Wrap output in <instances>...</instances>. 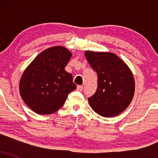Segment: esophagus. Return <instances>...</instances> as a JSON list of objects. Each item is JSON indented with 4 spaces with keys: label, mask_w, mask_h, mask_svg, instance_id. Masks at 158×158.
Instances as JSON below:
<instances>
[{
    "label": "esophagus",
    "mask_w": 158,
    "mask_h": 158,
    "mask_svg": "<svg viewBox=\"0 0 158 158\" xmlns=\"http://www.w3.org/2000/svg\"><path fill=\"white\" fill-rule=\"evenodd\" d=\"M82 90H83L82 85H78V86H77V90H79V91H82Z\"/></svg>",
    "instance_id": "1"
}]
</instances>
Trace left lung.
Masks as SVG:
<instances>
[{
    "label": "left lung",
    "mask_w": 158,
    "mask_h": 158,
    "mask_svg": "<svg viewBox=\"0 0 158 158\" xmlns=\"http://www.w3.org/2000/svg\"><path fill=\"white\" fill-rule=\"evenodd\" d=\"M85 57L97 73V90L88 98L91 108L105 117L122 113L129 106L135 94V79L131 70L112 52L87 50Z\"/></svg>",
    "instance_id": "8db88e82"
}]
</instances>
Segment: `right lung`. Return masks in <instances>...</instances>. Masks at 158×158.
<instances>
[{"label":"right lung","mask_w":158,"mask_h":158,"mask_svg":"<svg viewBox=\"0 0 158 158\" xmlns=\"http://www.w3.org/2000/svg\"><path fill=\"white\" fill-rule=\"evenodd\" d=\"M71 56L64 47H52L36 56L23 73L20 94L35 113H54L62 107L68 94L77 88L72 75L64 70Z\"/></svg>","instance_id":"right-lung-1"}]
</instances>
